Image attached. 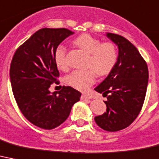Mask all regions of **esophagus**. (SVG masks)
I'll return each instance as SVG.
<instances>
[{"instance_id":"34e87169","label":"esophagus","mask_w":159,"mask_h":159,"mask_svg":"<svg viewBox=\"0 0 159 159\" xmlns=\"http://www.w3.org/2000/svg\"><path fill=\"white\" fill-rule=\"evenodd\" d=\"M82 100H89V99H91V95H87V94H82Z\"/></svg>"}]
</instances>
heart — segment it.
<instances>
[{
    "label": "heart",
    "mask_w": 159,
    "mask_h": 159,
    "mask_svg": "<svg viewBox=\"0 0 159 159\" xmlns=\"http://www.w3.org/2000/svg\"><path fill=\"white\" fill-rule=\"evenodd\" d=\"M74 44L89 55L87 70H75L65 77L68 86L78 91H85L92 86L95 81L96 73L99 76L109 74L116 64L117 50L114 44L111 42L101 43V41L90 34H82L77 37ZM66 47L59 45L55 48L54 59L58 68L66 70Z\"/></svg>",
    "instance_id": "obj_1"
}]
</instances>
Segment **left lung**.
<instances>
[{"label": "left lung", "instance_id": "8db88e82", "mask_svg": "<svg viewBox=\"0 0 159 159\" xmlns=\"http://www.w3.org/2000/svg\"><path fill=\"white\" fill-rule=\"evenodd\" d=\"M117 46L116 64L105 79L95 88L107 97L106 112L95 117L96 124L108 131H117L133 122L140 113L149 81L148 67L139 50L128 40L107 33Z\"/></svg>", "mask_w": 159, "mask_h": 159}]
</instances>
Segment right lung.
Returning a JSON list of instances; mask_svg holds the SVG:
<instances>
[{"label": "right lung", "instance_id": "1", "mask_svg": "<svg viewBox=\"0 0 159 159\" xmlns=\"http://www.w3.org/2000/svg\"><path fill=\"white\" fill-rule=\"evenodd\" d=\"M73 33L66 28H42L17 49L11 61L10 83L17 104L24 117L40 128L59 126L80 100L82 94L71 86L50 91L59 75L55 48Z\"/></svg>", "mask_w": 159, "mask_h": 159}]
</instances>
